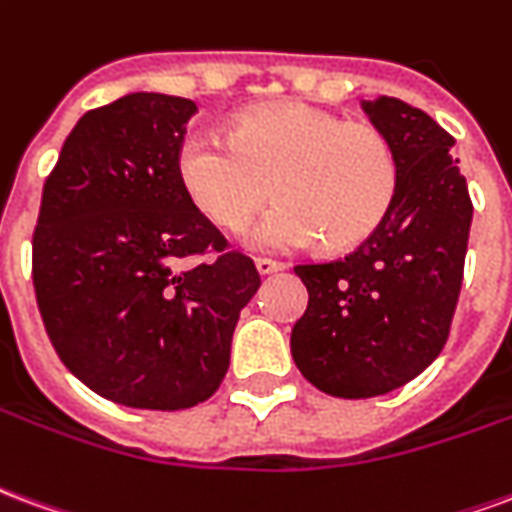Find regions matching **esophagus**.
Returning <instances> with one entry per match:
<instances>
[{
	"label": "esophagus",
	"instance_id": "1",
	"mask_svg": "<svg viewBox=\"0 0 512 512\" xmlns=\"http://www.w3.org/2000/svg\"><path fill=\"white\" fill-rule=\"evenodd\" d=\"M256 270H259V275H272V272H281L283 264L272 259H256Z\"/></svg>",
	"mask_w": 512,
	"mask_h": 512
}]
</instances>
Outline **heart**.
<instances>
[{
    "mask_svg": "<svg viewBox=\"0 0 512 512\" xmlns=\"http://www.w3.org/2000/svg\"><path fill=\"white\" fill-rule=\"evenodd\" d=\"M177 171L190 201L218 226L245 229L270 201L281 204L251 231L253 251H343L365 242L393 210L401 163L374 122L283 100L242 114L234 133L190 130Z\"/></svg>",
    "mask_w": 512,
    "mask_h": 512,
    "instance_id": "obj_1",
    "label": "heart"
}]
</instances>
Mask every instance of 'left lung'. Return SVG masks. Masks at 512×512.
<instances>
[{
    "label": "left lung",
    "mask_w": 512,
    "mask_h": 512,
    "mask_svg": "<svg viewBox=\"0 0 512 512\" xmlns=\"http://www.w3.org/2000/svg\"><path fill=\"white\" fill-rule=\"evenodd\" d=\"M363 111L398 152L393 210L346 259L294 267L308 308L292 330V357L313 387L335 398L398 390L439 357L472 226L455 138L398 98L363 100Z\"/></svg>",
    "instance_id": "8db88e82"
}]
</instances>
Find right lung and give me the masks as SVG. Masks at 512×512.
<instances>
[{
  "mask_svg": "<svg viewBox=\"0 0 512 512\" xmlns=\"http://www.w3.org/2000/svg\"><path fill=\"white\" fill-rule=\"evenodd\" d=\"M188 98L133 92L78 119L32 237V281L67 371L133 409L207 401L261 278L229 251L177 171ZM212 252L210 262L193 258Z\"/></svg>",
  "mask_w": 512,
  "mask_h": 512,
  "instance_id": "obj_1",
  "label": "right lung"
}]
</instances>
